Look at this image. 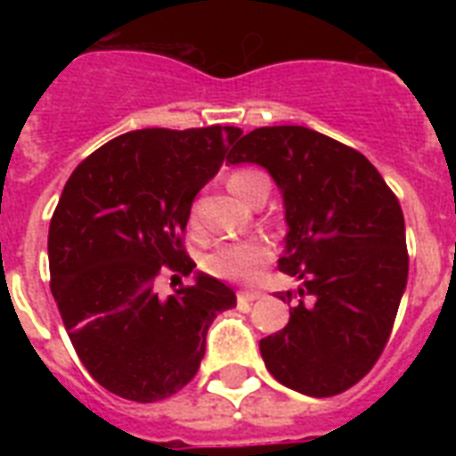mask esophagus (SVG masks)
Instances as JSON below:
<instances>
[{"mask_svg":"<svg viewBox=\"0 0 456 456\" xmlns=\"http://www.w3.org/2000/svg\"><path fill=\"white\" fill-rule=\"evenodd\" d=\"M236 298H239V303H253V300L263 298V293L260 291H239L236 293Z\"/></svg>","mask_w":456,"mask_h":456,"instance_id":"obj_1","label":"esophagus"}]
</instances>
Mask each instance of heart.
<instances>
[{
    "instance_id": "1",
    "label": "heart",
    "mask_w": 456,
    "mask_h": 456,
    "mask_svg": "<svg viewBox=\"0 0 456 456\" xmlns=\"http://www.w3.org/2000/svg\"><path fill=\"white\" fill-rule=\"evenodd\" d=\"M227 186L234 196H239L241 200H248V203H253L260 193L270 191L267 177L263 172L253 170V167H239V170L229 172ZM270 257V243L263 241V239H243V241L220 243L213 253H208V257L203 260V267L213 277L243 284V281H253L260 267Z\"/></svg>"
}]
</instances>
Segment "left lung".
<instances>
[{
  "instance_id": "1",
  "label": "left lung",
  "mask_w": 456,
  "mask_h": 456,
  "mask_svg": "<svg viewBox=\"0 0 456 456\" xmlns=\"http://www.w3.org/2000/svg\"><path fill=\"white\" fill-rule=\"evenodd\" d=\"M227 160L274 177L289 222L279 270L305 284L289 324L260 340L265 367L303 395L353 388L381 357L407 286L400 200L360 151L300 125L257 127Z\"/></svg>"
}]
</instances>
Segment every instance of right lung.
Returning a JSON list of instances; mask_svg holds the SVG:
<instances>
[{
	"label": "right lung",
	"mask_w": 456,
	"mask_h": 456,
	"mask_svg": "<svg viewBox=\"0 0 456 456\" xmlns=\"http://www.w3.org/2000/svg\"><path fill=\"white\" fill-rule=\"evenodd\" d=\"M239 127H146L73 170L49 224V274L61 319L99 386L156 403L191 381L217 312L234 291L199 274L160 298V279L196 267L184 229L196 193L220 170Z\"/></svg>",
	"instance_id": "1"
}]
</instances>
